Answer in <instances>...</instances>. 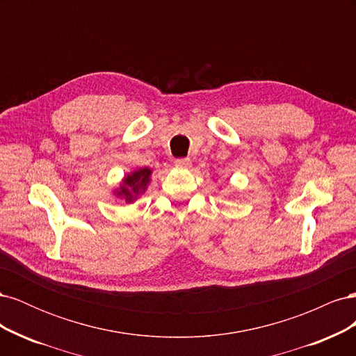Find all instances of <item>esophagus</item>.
Here are the masks:
<instances>
[{"label":"esophagus","mask_w":356,"mask_h":356,"mask_svg":"<svg viewBox=\"0 0 356 356\" xmlns=\"http://www.w3.org/2000/svg\"><path fill=\"white\" fill-rule=\"evenodd\" d=\"M175 166L178 169H188L191 166V161L190 159H178L175 160Z\"/></svg>","instance_id":"esophagus-1"}]
</instances>
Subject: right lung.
I'll return each instance as SVG.
<instances>
[{
    "mask_svg": "<svg viewBox=\"0 0 356 356\" xmlns=\"http://www.w3.org/2000/svg\"><path fill=\"white\" fill-rule=\"evenodd\" d=\"M152 174L153 170L149 168H139L131 172L122 179L120 187L114 190V195L126 203H134L145 193L149 181H152Z\"/></svg>",
    "mask_w": 356,
    "mask_h": 356,
    "instance_id": "right-lung-1",
    "label": "right lung"
}]
</instances>
